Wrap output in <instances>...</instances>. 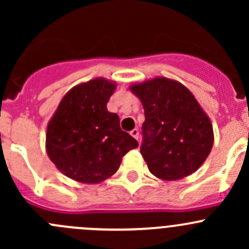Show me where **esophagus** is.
I'll list each match as a JSON object with an SVG mask.
<instances>
[{
	"label": "esophagus",
	"mask_w": 249,
	"mask_h": 249,
	"mask_svg": "<svg viewBox=\"0 0 249 249\" xmlns=\"http://www.w3.org/2000/svg\"><path fill=\"white\" fill-rule=\"evenodd\" d=\"M130 135H131L132 137H135L136 140H139V137H140V132H139V130H137V129L131 130V131H130Z\"/></svg>",
	"instance_id": "34e87169"
}]
</instances>
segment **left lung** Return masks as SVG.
I'll return each mask as SVG.
<instances>
[{
  "mask_svg": "<svg viewBox=\"0 0 249 249\" xmlns=\"http://www.w3.org/2000/svg\"><path fill=\"white\" fill-rule=\"evenodd\" d=\"M142 102L141 154L150 173L164 180H178L196 171L212 149L211 119L190 90L165 77L130 85Z\"/></svg>",
  "mask_w": 249,
  "mask_h": 249,
  "instance_id": "8db88e82",
  "label": "left lung"
}]
</instances>
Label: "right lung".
<instances>
[{
	"instance_id": "obj_1",
	"label": "right lung",
	"mask_w": 249,
	"mask_h": 249,
	"mask_svg": "<svg viewBox=\"0 0 249 249\" xmlns=\"http://www.w3.org/2000/svg\"><path fill=\"white\" fill-rule=\"evenodd\" d=\"M117 83L94 78L62 97L47 126L46 149L56 169L71 179L96 184L118 171L123 157L139 143L123 131L107 102Z\"/></svg>"
}]
</instances>
